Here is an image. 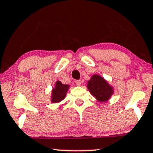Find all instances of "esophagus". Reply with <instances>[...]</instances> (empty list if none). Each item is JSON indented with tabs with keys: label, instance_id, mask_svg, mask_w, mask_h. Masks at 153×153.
Returning <instances> with one entry per match:
<instances>
[{
	"label": "esophagus",
	"instance_id": "obj_1",
	"mask_svg": "<svg viewBox=\"0 0 153 153\" xmlns=\"http://www.w3.org/2000/svg\"><path fill=\"white\" fill-rule=\"evenodd\" d=\"M75 83L76 84V85L80 86L81 85V80H76V81H75Z\"/></svg>",
	"mask_w": 153,
	"mask_h": 153
}]
</instances>
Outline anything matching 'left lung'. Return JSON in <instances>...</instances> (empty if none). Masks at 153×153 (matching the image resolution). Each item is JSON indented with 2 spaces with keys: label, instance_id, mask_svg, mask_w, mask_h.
I'll use <instances>...</instances> for the list:
<instances>
[{
  "label": "left lung",
  "instance_id": "obj_1",
  "mask_svg": "<svg viewBox=\"0 0 153 153\" xmlns=\"http://www.w3.org/2000/svg\"><path fill=\"white\" fill-rule=\"evenodd\" d=\"M87 88L97 101L101 103L109 100L114 93L113 87L98 74L92 75L88 81Z\"/></svg>",
  "mask_w": 153,
  "mask_h": 153
}]
</instances>
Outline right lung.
Returning a JSON list of instances; mask_svg holds the SVG:
<instances>
[{
    "instance_id": "obj_1",
    "label": "right lung",
    "mask_w": 153,
    "mask_h": 153,
    "mask_svg": "<svg viewBox=\"0 0 153 153\" xmlns=\"http://www.w3.org/2000/svg\"><path fill=\"white\" fill-rule=\"evenodd\" d=\"M70 85L63 84L60 81H56L54 88L52 90L51 102L53 103H59L65 99Z\"/></svg>"
}]
</instances>
